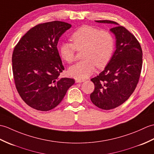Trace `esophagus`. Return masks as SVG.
Returning a JSON list of instances; mask_svg holds the SVG:
<instances>
[{"instance_id":"esophagus-1","label":"esophagus","mask_w":154,"mask_h":154,"mask_svg":"<svg viewBox=\"0 0 154 154\" xmlns=\"http://www.w3.org/2000/svg\"><path fill=\"white\" fill-rule=\"evenodd\" d=\"M86 80L84 79H79V78H76L75 79V82H76V83H80V82H84Z\"/></svg>"}]
</instances>
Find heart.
I'll list each match as a JSON object with an SVG mask.
<instances>
[{
  "label": "heart",
  "mask_w": 154,
  "mask_h": 154,
  "mask_svg": "<svg viewBox=\"0 0 154 154\" xmlns=\"http://www.w3.org/2000/svg\"><path fill=\"white\" fill-rule=\"evenodd\" d=\"M72 43L63 42L59 52L66 62L72 63L76 51H82V59L68 69L71 76L85 79L94 72L95 66L103 68L111 60L115 49V39L107 31H100L94 27H80L71 36Z\"/></svg>",
  "instance_id": "obj_1"
}]
</instances>
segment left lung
I'll list each match as a JSON object with an SVG mask.
<instances>
[{"instance_id":"8db88e82","label":"left lung","mask_w":154,"mask_h":154,"mask_svg":"<svg viewBox=\"0 0 154 154\" xmlns=\"http://www.w3.org/2000/svg\"><path fill=\"white\" fill-rule=\"evenodd\" d=\"M99 23L115 24L110 31L116 38V50L103 71L91 78L95 86L90 94L92 103L109 110L122 105L134 92L142 67V51L135 36L125 27L111 20Z\"/></svg>"}]
</instances>
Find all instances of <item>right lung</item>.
Listing matches in <instances>:
<instances>
[{
    "label": "right lung",
    "instance_id": "right-lung-1",
    "mask_svg": "<svg viewBox=\"0 0 154 154\" xmlns=\"http://www.w3.org/2000/svg\"><path fill=\"white\" fill-rule=\"evenodd\" d=\"M71 26L60 21L39 23L14 49L12 72L17 91L36 110L47 111L57 107L75 82L72 78L59 77L64 68L57 47L60 37Z\"/></svg>",
    "mask_w": 154,
    "mask_h": 154
}]
</instances>
